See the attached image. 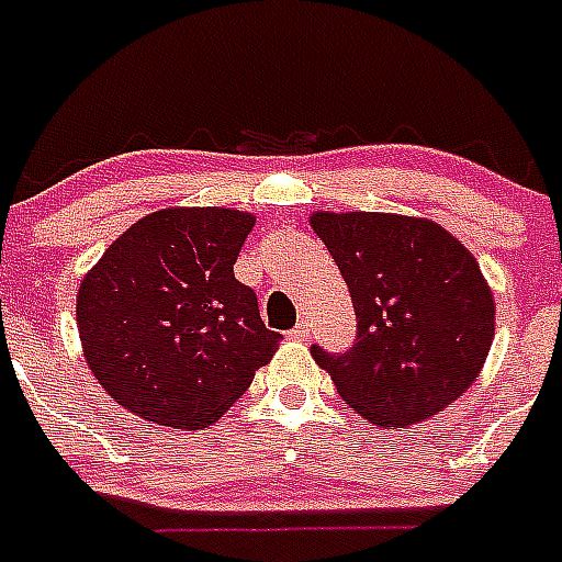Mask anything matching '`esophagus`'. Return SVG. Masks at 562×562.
Wrapping results in <instances>:
<instances>
[{
  "instance_id": "1",
  "label": "esophagus",
  "mask_w": 562,
  "mask_h": 562,
  "mask_svg": "<svg viewBox=\"0 0 562 562\" xmlns=\"http://www.w3.org/2000/svg\"><path fill=\"white\" fill-rule=\"evenodd\" d=\"M289 337L296 339V342H303V339H308V323H305V319H300V323H296L294 328H291V331H289Z\"/></svg>"
}]
</instances>
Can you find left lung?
I'll list each match as a JSON object with an SVG mask.
<instances>
[{"instance_id":"8db88e82","label":"left lung","mask_w":562,"mask_h":562,"mask_svg":"<svg viewBox=\"0 0 562 562\" xmlns=\"http://www.w3.org/2000/svg\"><path fill=\"white\" fill-rule=\"evenodd\" d=\"M357 314L346 353L314 346L339 397L374 426L403 428L463 397L494 339V294L442 225L374 211H314Z\"/></svg>"}]
</instances>
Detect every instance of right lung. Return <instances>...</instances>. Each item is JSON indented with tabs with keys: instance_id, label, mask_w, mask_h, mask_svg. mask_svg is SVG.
Here are the masks:
<instances>
[{
	"instance_id": "obj_1",
	"label": "right lung",
	"mask_w": 562,
	"mask_h": 562,
	"mask_svg": "<svg viewBox=\"0 0 562 562\" xmlns=\"http://www.w3.org/2000/svg\"><path fill=\"white\" fill-rule=\"evenodd\" d=\"M257 216L162 209L136 220L85 273V360L122 408L168 428H205L243 397L280 346L234 262Z\"/></svg>"
}]
</instances>
